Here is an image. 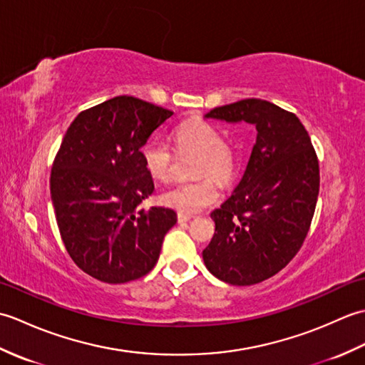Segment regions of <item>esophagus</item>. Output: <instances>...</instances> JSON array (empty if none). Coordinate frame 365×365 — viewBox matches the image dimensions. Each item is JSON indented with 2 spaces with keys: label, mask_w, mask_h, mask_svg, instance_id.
<instances>
[{
  "label": "esophagus",
  "mask_w": 365,
  "mask_h": 365,
  "mask_svg": "<svg viewBox=\"0 0 365 365\" xmlns=\"http://www.w3.org/2000/svg\"><path fill=\"white\" fill-rule=\"evenodd\" d=\"M190 220H191V216H190V215H185V213H178V215H177V221L180 222V224L188 222Z\"/></svg>",
  "instance_id": "esophagus-1"
}]
</instances>
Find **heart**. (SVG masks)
<instances>
[{"instance_id": "obj_1", "label": "heart", "mask_w": 365, "mask_h": 365, "mask_svg": "<svg viewBox=\"0 0 365 365\" xmlns=\"http://www.w3.org/2000/svg\"><path fill=\"white\" fill-rule=\"evenodd\" d=\"M174 143L178 152L197 155L195 175H212L220 183H226L234 175L237 155L232 145L222 141V135L204 120L183 122L174 130ZM143 160L150 175L168 182L174 174V157L169 145L152 139L143 147ZM220 199V191L210 178L177 183L161 195L163 204L178 213L196 215L213 205Z\"/></svg>"}]
</instances>
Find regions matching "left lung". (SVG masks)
Segmentation results:
<instances>
[{
    "label": "left lung",
    "mask_w": 365,
    "mask_h": 365,
    "mask_svg": "<svg viewBox=\"0 0 365 365\" xmlns=\"http://www.w3.org/2000/svg\"><path fill=\"white\" fill-rule=\"evenodd\" d=\"M204 118L257 130L242 180L212 213L215 235L202 257L220 281L259 284L279 273L304 242L319 197V160L297 115L267 100H240Z\"/></svg>",
    "instance_id": "8db88e82"
}]
</instances>
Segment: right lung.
I'll return each mask as SVG.
<instances>
[{"label":"right lung","mask_w":365,"mask_h":365,"mask_svg":"<svg viewBox=\"0 0 365 365\" xmlns=\"http://www.w3.org/2000/svg\"><path fill=\"white\" fill-rule=\"evenodd\" d=\"M173 114L119 96L76 115L61 143L50 177L61 238L78 268L98 281L145 276L177 222L170 208H139L153 192L141 149Z\"/></svg>","instance_id":"1"}]
</instances>
